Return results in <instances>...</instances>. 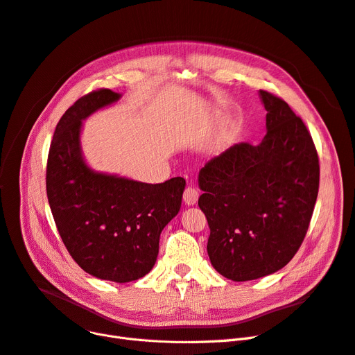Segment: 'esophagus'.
<instances>
[{"label":"esophagus","mask_w":355,"mask_h":355,"mask_svg":"<svg viewBox=\"0 0 355 355\" xmlns=\"http://www.w3.org/2000/svg\"><path fill=\"white\" fill-rule=\"evenodd\" d=\"M198 196H200V193L197 189L187 187L182 194V200L185 204H187V206H194V204L198 201Z\"/></svg>","instance_id":"1"}]
</instances>
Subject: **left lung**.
<instances>
[{
  "instance_id": "obj_1",
  "label": "left lung",
  "mask_w": 355,
  "mask_h": 355,
  "mask_svg": "<svg viewBox=\"0 0 355 355\" xmlns=\"http://www.w3.org/2000/svg\"><path fill=\"white\" fill-rule=\"evenodd\" d=\"M268 132L259 145L234 144L198 174V206L213 268L234 282L286 266L305 239L320 189L311 134L289 105L259 90Z\"/></svg>"
}]
</instances>
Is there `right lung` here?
Masks as SVG:
<instances>
[{
    "instance_id": "1",
    "label": "right lung",
    "mask_w": 355,
    "mask_h": 355,
    "mask_svg": "<svg viewBox=\"0 0 355 355\" xmlns=\"http://www.w3.org/2000/svg\"><path fill=\"white\" fill-rule=\"evenodd\" d=\"M119 99L110 89L93 90L64 112L50 145L46 189L74 262L92 276L125 284L154 268L161 232L180 211L185 180L146 184L98 173L85 162L83 121Z\"/></svg>"
}]
</instances>
